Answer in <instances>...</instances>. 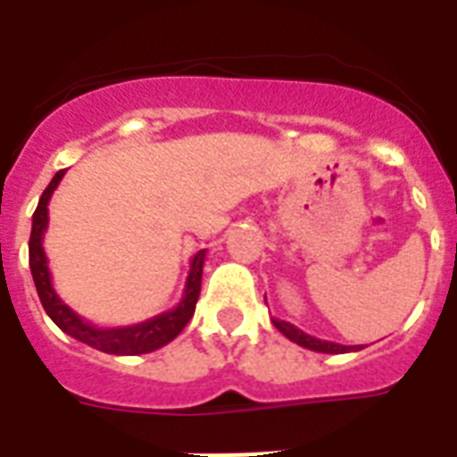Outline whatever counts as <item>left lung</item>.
Masks as SVG:
<instances>
[{
  "instance_id": "1",
  "label": "left lung",
  "mask_w": 457,
  "mask_h": 457,
  "mask_svg": "<svg viewBox=\"0 0 457 457\" xmlns=\"http://www.w3.org/2000/svg\"><path fill=\"white\" fill-rule=\"evenodd\" d=\"M272 325L278 327L279 332L285 334L289 341L308 348V351H318V353H351V351H361L362 348V346H344V344H334V341H325V339H318V337H311V334H305L303 329H299V327L292 325V322H287V320L272 318Z\"/></svg>"
}]
</instances>
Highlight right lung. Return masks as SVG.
Listing matches in <instances>:
<instances>
[{
  "instance_id": "1",
  "label": "right lung",
  "mask_w": 457,
  "mask_h": 457,
  "mask_svg": "<svg viewBox=\"0 0 457 457\" xmlns=\"http://www.w3.org/2000/svg\"><path fill=\"white\" fill-rule=\"evenodd\" d=\"M63 175H66V170L56 172L52 178V182H49L45 192H42V196H39L37 208H35V213H32L30 244H28L32 279H35V289H37V296L39 301H42V305H45L46 315H49V318L56 322V327L63 329L68 337H73V339L82 341V344H87V346L111 355L152 353L156 348L170 344V341L185 329V325L194 315V308H196V301H199L201 292V275H204L206 249H201L199 253H194L192 263H189V275H187L185 282V292H182V299H179V303L175 305V308L161 312V315H154V318L145 320V322H137V325H92L89 320L78 315L71 305L61 301V296L56 294V289H54L52 285V272H49L45 246H42L46 225H49V208L46 206H49V199H52L54 189L59 187Z\"/></svg>"
}]
</instances>
